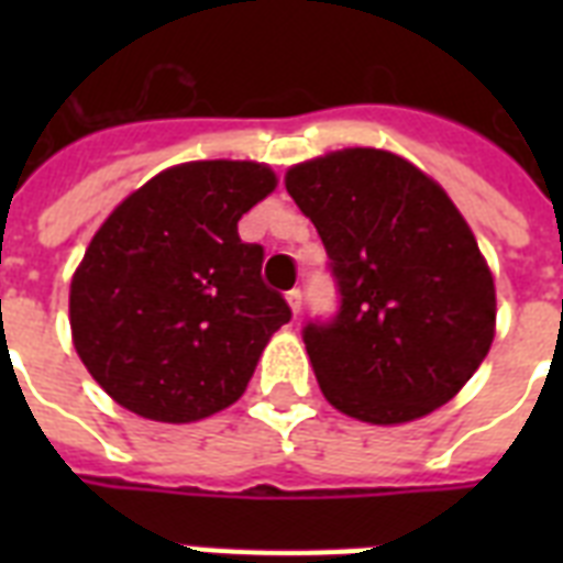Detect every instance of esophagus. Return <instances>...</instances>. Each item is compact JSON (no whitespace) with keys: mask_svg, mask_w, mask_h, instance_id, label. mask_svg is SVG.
Segmentation results:
<instances>
[{"mask_svg":"<svg viewBox=\"0 0 563 563\" xmlns=\"http://www.w3.org/2000/svg\"><path fill=\"white\" fill-rule=\"evenodd\" d=\"M286 300H289L291 312H295V316H300V309H303V291H300V289L286 291Z\"/></svg>","mask_w":563,"mask_h":563,"instance_id":"1","label":"esophagus"}]
</instances>
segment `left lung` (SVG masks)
I'll list each match as a JSON object with an SVG mask.
<instances>
[{
    "label": "left lung",
    "mask_w": 563,
    "mask_h": 563,
    "mask_svg": "<svg viewBox=\"0 0 563 563\" xmlns=\"http://www.w3.org/2000/svg\"><path fill=\"white\" fill-rule=\"evenodd\" d=\"M286 189L316 224L339 289V312L303 327L327 400L383 427L453 400L488 356L497 291L444 189L376 148L291 166Z\"/></svg>",
    "instance_id": "1"
}]
</instances>
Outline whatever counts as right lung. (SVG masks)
<instances>
[{
    "label": "right lung",
    "instance_id": "add662e5",
    "mask_svg": "<svg viewBox=\"0 0 563 563\" xmlns=\"http://www.w3.org/2000/svg\"><path fill=\"white\" fill-rule=\"evenodd\" d=\"M277 187L263 163L161 172L110 212L69 289L75 351L140 418L189 423L228 409L291 318L263 283V245L239 219Z\"/></svg>",
    "mask_w": 563,
    "mask_h": 563
}]
</instances>
